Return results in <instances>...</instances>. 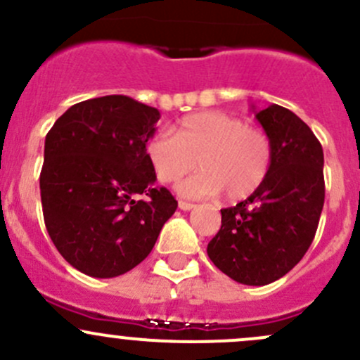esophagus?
<instances>
[{
	"mask_svg": "<svg viewBox=\"0 0 360 360\" xmlns=\"http://www.w3.org/2000/svg\"><path fill=\"white\" fill-rule=\"evenodd\" d=\"M179 209L181 210H191V209H195V203H190V202H184V200H179Z\"/></svg>",
	"mask_w": 360,
	"mask_h": 360,
	"instance_id": "obj_1",
	"label": "esophagus"
}]
</instances>
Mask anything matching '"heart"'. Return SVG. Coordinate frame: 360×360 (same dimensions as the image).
<instances>
[{"instance_id": "heart-1", "label": "heart", "mask_w": 360, "mask_h": 360, "mask_svg": "<svg viewBox=\"0 0 360 360\" xmlns=\"http://www.w3.org/2000/svg\"><path fill=\"white\" fill-rule=\"evenodd\" d=\"M155 176L160 183H179L195 165L198 174L181 184L184 196L202 198L224 193L231 202L245 200L266 183L272 165L271 138L259 127L224 112L183 117L172 134L157 132L146 143Z\"/></svg>"}]
</instances>
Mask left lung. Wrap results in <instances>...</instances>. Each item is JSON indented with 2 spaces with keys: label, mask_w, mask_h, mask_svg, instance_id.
<instances>
[{
  "label": "left lung",
  "mask_w": 360,
  "mask_h": 360,
  "mask_svg": "<svg viewBox=\"0 0 360 360\" xmlns=\"http://www.w3.org/2000/svg\"><path fill=\"white\" fill-rule=\"evenodd\" d=\"M272 143L266 183L234 207L207 253L217 269L241 285L264 286L290 272L305 255L324 205V155L300 117L271 105L257 112Z\"/></svg>",
  "instance_id": "obj_1"
}]
</instances>
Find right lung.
<instances>
[{"instance_id": "1", "label": "right lung", "mask_w": 360, "mask_h": 360, "mask_svg": "<svg viewBox=\"0 0 360 360\" xmlns=\"http://www.w3.org/2000/svg\"><path fill=\"white\" fill-rule=\"evenodd\" d=\"M157 108L124 94L75 103L53 124L39 176L44 224L63 259L115 278L148 257L177 202L155 188L146 143ZM145 194V200L136 195Z\"/></svg>"}]
</instances>
